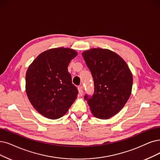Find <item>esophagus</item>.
<instances>
[{
	"mask_svg": "<svg viewBox=\"0 0 160 160\" xmlns=\"http://www.w3.org/2000/svg\"><path fill=\"white\" fill-rule=\"evenodd\" d=\"M78 91H79V94L80 96H82V94H83V87H82V85L78 87Z\"/></svg>",
	"mask_w": 160,
	"mask_h": 160,
	"instance_id": "1",
	"label": "esophagus"
}]
</instances>
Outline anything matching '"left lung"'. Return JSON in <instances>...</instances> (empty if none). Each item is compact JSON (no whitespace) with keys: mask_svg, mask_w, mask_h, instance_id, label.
I'll return each mask as SVG.
<instances>
[{"mask_svg":"<svg viewBox=\"0 0 160 160\" xmlns=\"http://www.w3.org/2000/svg\"><path fill=\"white\" fill-rule=\"evenodd\" d=\"M94 81V93L84 98L93 116L107 119L117 114L131 94L132 75L126 62L112 51L100 48L82 53Z\"/></svg>","mask_w":160,"mask_h":160,"instance_id":"obj_1","label":"left lung"}]
</instances>
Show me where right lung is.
Returning a JSON list of instances; mask_svg holds the SVG:
<instances>
[{
  "mask_svg": "<svg viewBox=\"0 0 160 160\" xmlns=\"http://www.w3.org/2000/svg\"><path fill=\"white\" fill-rule=\"evenodd\" d=\"M78 55L68 48L50 49L38 56L28 69L25 88L35 109L48 119H58L68 111L78 97L68 71L69 62Z\"/></svg>",
  "mask_w": 160,
  "mask_h": 160,
  "instance_id": "add662e5",
  "label": "right lung"
}]
</instances>
